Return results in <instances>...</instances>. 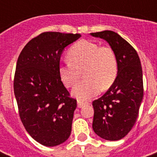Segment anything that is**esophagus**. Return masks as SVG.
I'll return each instance as SVG.
<instances>
[{"label": "esophagus", "instance_id": "esophagus-1", "mask_svg": "<svg viewBox=\"0 0 157 157\" xmlns=\"http://www.w3.org/2000/svg\"><path fill=\"white\" fill-rule=\"evenodd\" d=\"M84 105H86V103H84V102H81V101L78 100L77 101V107H82L84 106Z\"/></svg>", "mask_w": 157, "mask_h": 157}]
</instances>
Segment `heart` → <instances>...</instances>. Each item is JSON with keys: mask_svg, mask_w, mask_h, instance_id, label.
<instances>
[{"mask_svg": "<svg viewBox=\"0 0 157 157\" xmlns=\"http://www.w3.org/2000/svg\"><path fill=\"white\" fill-rule=\"evenodd\" d=\"M69 61L59 67V76L67 87H73L84 71L86 79L73 89L72 95L86 101L96 95L99 89L109 88L117 77L118 65L116 54L110 47L82 40L72 46L67 54Z\"/></svg>", "mask_w": 157, "mask_h": 157, "instance_id": "heart-1", "label": "heart"}]
</instances>
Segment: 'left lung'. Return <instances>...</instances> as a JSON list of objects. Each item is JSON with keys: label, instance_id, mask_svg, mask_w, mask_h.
Instances as JSON below:
<instances>
[{"label": "left lung", "instance_id": "1", "mask_svg": "<svg viewBox=\"0 0 157 157\" xmlns=\"http://www.w3.org/2000/svg\"><path fill=\"white\" fill-rule=\"evenodd\" d=\"M106 40L117 59V78L100 98L93 102V129L98 136L117 141L128 134L136 122L144 98L141 62L136 50L117 33H90Z\"/></svg>", "mask_w": 157, "mask_h": 157}]
</instances>
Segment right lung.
I'll list each match as a JSON object with an SVG mask.
<instances>
[{
    "mask_svg": "<svg viewBox=\"0 0 157 157\" xmlns=\"http://www.w3.org/2000/svg\"><path fill=\"white\" fill-rule=\"evenodd\" d=\"M81 34L47 32L33 38L18 56L13 91L26 130L39 144L54 147L68 139L76 100L59 76L64 49Z\"/></svg>",
    "mask_w": 157,
    "mask_h": 157,
    "instance_id": "add662e5",
    "label": "right lung"
}]
</instances>
